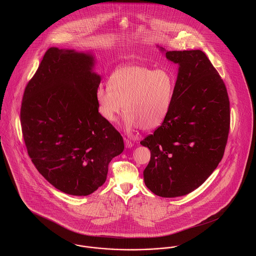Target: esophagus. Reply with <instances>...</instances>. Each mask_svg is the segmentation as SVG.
Masks as SVG:
<instances>
[{"label":"esophagus","mask_w":256,"mask_h":256,"mask_svg":"<svg viewBox=\"0 0 256 256\" xmlns=\"http://www.w3.org/2000/svg\"><path fill=\"white\" fill-rule=\"evenodd\" d=\"M124 146H126V148H132V146H134V142H132L130 139L124 137Z\"/></svg>","instance_id":"obj_1"}]
</instances>
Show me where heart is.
Here are the masks:
<instances>
[{
    "label": "heart",
    "mask_w": 256,
    "mask_h": 256,
    "mask_svg": "<svg viewBox=\"0 0 256 256\" xmlns=\"http://www.w3.org/2000/svg\"><path fill=\"white\" fill-rule=\"evenodd\" d=\"M174 88V76L166 69L122 66L110 74L108 88L98 87V110L106 121L114 122L124 106V124L128 130H152L160 126L169 115Z\"/></svg>",
    "instance_id": "heart-1"
}]
</instances>
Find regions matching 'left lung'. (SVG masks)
Wrapping results in <instances>:
<instances>
[{
  "instance_id": "left-lung-1",
  "label": "left lung",
  "mask_w": 256,
  "mask_h": 256,
  "mask_svg": "<svg viewBox=\"0 0 256 256\" xmlns=\"http://www.w3.org/2000/svg\"><path fill=\"white\" fill-rule=\"evenodd\" d=\"M166 58L180 70L169 115L140 144L150 150L144 170L146 187L174 198L200 187L224 156L230 128L226 87L200 50H170Z\"/></svg>"
}]
</instances>
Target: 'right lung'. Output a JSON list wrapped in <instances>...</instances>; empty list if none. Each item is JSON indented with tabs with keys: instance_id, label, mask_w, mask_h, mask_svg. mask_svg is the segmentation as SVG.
I'll list each match as a JSON object with an SVG mask.
<instances>
[{
	"instance_id": "1",
	"label": "right lung",
	"mask_w": 256,
	"mask_h": 256,
	"mask_svg": "<svg viewBox=\"0 0 256 256\" xmlns=\"http://www.w3.org/2000/svg\"><path fill=\"white\" fill-rule=\"evenodd\" d=\"M91 56L50 48L26 86L20 121L28 154L52 186L88 196L102 186L113 158L124 150L120 132L98 113L100 76Z\"/></svg>"
}]
</instances>
